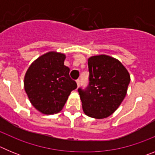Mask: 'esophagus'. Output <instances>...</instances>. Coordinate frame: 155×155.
Instances as JSON below:
<instances>
[{"label":"esophagus","instance_id":"obj_1","mask_svg":"<svg viewBox=\"0 0 155 155\" xmlns=\"http://www.w3.org/2000/svg\"><path fill=\"white\" fill-rule=\"evenodd\" d=\"M76 82H77V85H78V87H79V85H80V83H81L80 79H78V80L76 81Z\"/></svg>","mask_w":155,"mask_h":155}]
</instances>
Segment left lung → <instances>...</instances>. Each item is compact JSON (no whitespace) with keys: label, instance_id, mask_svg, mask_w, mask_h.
Instances as JSON below:
<instances>
[{"label":"left lung","instance_id":"1","mask_svg":"<svg viewBox=\"0 0 155 155\" xmlns=\"http://www.w3.org/2000/svg\"><path fill=\"white\" fill-rule=\"evenodd\" d=\"M87 64L89 83L85 89L78 88L82 108L90 117L106 118L125 98L130 76L118 60L107 55L91 57Z\"/></svg>","mask_w":155,"mask_h":155}]
</instances>
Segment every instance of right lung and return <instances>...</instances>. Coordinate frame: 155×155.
Masks as SVG:
<instances>
[{
  "label": "right lung",
  "mask_w": 155,
  "mask_h": 155,
  "mask_svg": "<svg viewBox=\"0 0 155 155\" xmlns=\"http://www.w3.org/2000/svg\"><path fill=\"white\" fill-rule=\"evenodd\" d=\"M64 53L49 52L36 59L27 70L24 87L30 102L42 114L59 113L77 83L64 65Z\"/></svg>",
  "instance_id": "add662e5"
}]
</instances>
